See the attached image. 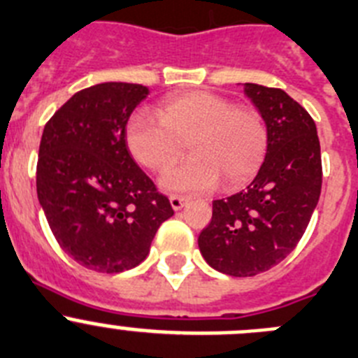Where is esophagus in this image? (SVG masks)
<instances>
[{
    "label": "esophagus",
    "mask_w": 358,
    "mask_h": 358,
    "mask_svg": "<svg viewBox=\"0 0 358 358\" xmlns=\"http://www.w3.org/2000/svg\"><path fill=\"white\" fill-rule=\"evenodd\" d=\"M169 203H171L173 210H182L183 206L187 205V198L185 196H178V194H173L171 198H169Z\"/></svg>",
    "instance_id": "obj_1"
}]
</instances>
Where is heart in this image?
Instances as JSON below:
<instances>
[{
  "label": "heart",
  "mask_w": 358,
  "mask_h": 358,
  "mask_svg": "<svg viewBox=\"0 0 358 358\" xmlns=\"http://www.w3.org/2000/svg\"><path fill=\"white\" fill-rule=\"evenodd\" d=\"M132 157L150 171H166L183 155L192 157L160 180L171 192H206L219 185H245L265 162L268 127L258 109L240 108L210 92L169 96L157 111L138 113L125 132Z\"/></svg>",
  "instance_id": "obj_1"
}]
</instances>
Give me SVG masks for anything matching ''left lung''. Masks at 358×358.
<instances>
[{"label":"left lung","instance_id":"obj_1","mask_svg":"<svg viewBox=\"0 0 358 358\" xmlns=\"http://www.w3.org/2000/svg\"><path fill=\"white\" fill-rule=\"evenodd\" d=\"M243 86L268 127V152L245 190L213 201L212 220L198 238L206 263L233 277L266 272L295 249L318 205L323 176L309 113L282 90Z\"/></svg>","mask_w":358,"mask_h":358}]
</instances>
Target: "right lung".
Wrapping results in <instances>:
<instances>
[{"label":"right lung","mask_w":358,"mask_h":358,"mask_svg":"<svg viewBox=\"0 0 358 358\" xmlns=\"http://www.w3.org/2000/svg\"><path fill=\"white\" fill-rule=\"evenodd\" d=\"M148 95L150 88L130 83L90 86L43 127L38 201L59 247L95 272L138 266L175 213L127 146V122Z\"/></svg>","instance_id":"right-lung-1"}]
</instances>
